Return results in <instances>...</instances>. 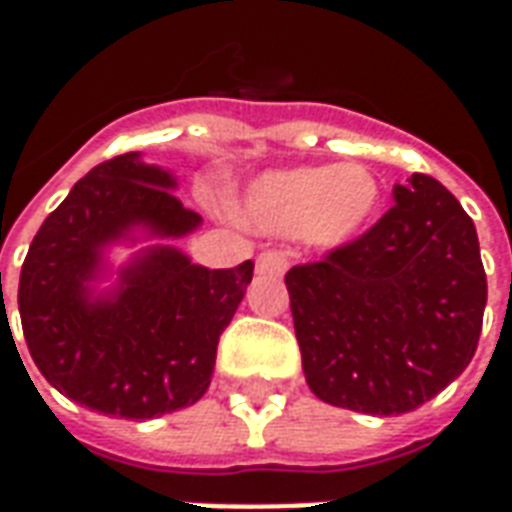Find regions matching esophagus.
<instances>
[{"label": "esophagus", "instance_id": "obj_1", "mask_svg": "<svg viewBox=\"0 0 512 512\" xmlns=\"http://www.w3.org/2000/svg\"><path fill=\"white\" fill-rule=\"evenodd\" d=\"M257 271L260 274H271V277H282L288 271V255L277 252V249H268V252L257 257Z\"/></svg>", "mask_w": 512, "mask_h": 512}]
</instances>
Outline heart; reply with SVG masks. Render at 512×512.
<instances>
[{"label":"heart","mask_w":512,"mask_h":512,"mask_svg":"<svg viewBox=\"0 0 512 512\" xmlns=\"http://www.w3.org/2000/svg\"><path fill=\"white\" fill-rule=\"evenodd\" d=\"M378 200L381 186L362 164L296 167L257 180L246 194L244 219L263 233L343 246L373 222Z\"/></svg>","instance_id":"b5f03b06"}]
</instances>
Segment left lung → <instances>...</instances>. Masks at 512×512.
<instances>
[{
  "label": "left lung",
  "instance_id": "obj_1",
  "mask_svg": "<svg viewBox=\"0 0 512 512\" xmlns=\"http://www.w3.org/2000/svg\"><path fill=\"white\" fill-rule=\"evenodd\" d=\"M304 376L323 403L406 414L472 362L488 282L477 230L439 180L414 172L354 241L285 274Z\"/></svg>",
  "mask_w": 512,
  "mask_h": 512
}]
</instances>
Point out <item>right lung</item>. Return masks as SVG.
Segmentation results:
<instances>
[{
  "label": "right lung",
  "mask_w": 512,
  "mask_h": 512,
  "mask_svg": "<svg viewBox=\"0 0 512 512\" xmlns=\"http://www.w3.org/2000/svg\"><path fill=\"white\" fill-rule=\"evenodd\" d=\"M172 186L169 172L136 153L109 158L46 216L21 266L18 312L35 365L62 395L106 417L150 419L197 403L252 282V260L208 271L156 246L123 271L112 299L90 301L87 279L109 241L134 224L164 238L200 224Z\"/></svg>",
  "instance_id": "right-lung-1"
}]
</instances>
